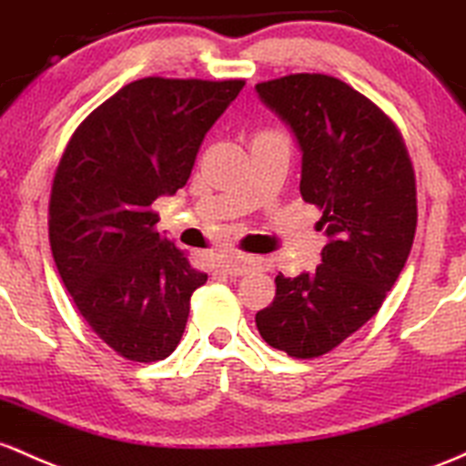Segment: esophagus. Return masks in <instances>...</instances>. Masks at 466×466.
I'll use <instances>...</instances> for the list:
<instances>
[{"instance_id": "34e87169", "label": "esophagus", "mask_w": 466, "mask_h": 466, "mask_svg": "<svg viewBox=\"0 0 466 466\" xmlns=\"http://www.w3.org/2000/svg\"><path fill=\"white\" fill-rule=\"evenodd\" d=\"M259 266V259L253 255H235V258L222 261V270L231 277H242L253 273Z\"/></svg>"}]
</instances>
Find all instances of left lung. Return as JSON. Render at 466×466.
Returning <instances> with one entry per match:
<instances>
[{
  "label": "left lung",
  "instance_id": "obj_1",
  "mask_svg": "<svg viewBox=\"0 0 466 466\" xmlns=\"http://www.w3.org/2000/svg\"><path fill=\"white\" fill-rule=\"evenodd\" d=\"M255 90L295 134L301 198L328 235L315 273L277 275L255 323L268 346L315 359L368 323L399 279L416 233L414 169L388 114L339 78L289 75Z\"/></svg>",
  "mask_w": 466,
  "mask_h": 466
}]
</instances>
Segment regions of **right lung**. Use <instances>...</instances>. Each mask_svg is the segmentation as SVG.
Instances as JSON below:
<instances>
[{
  "mask_svg": "<svg viewBox=\"0 0 466 466\" xmlns=\"http://www.w3.org/2000/svg\"><path fill=\"white\" fill-rule=\"evenodd\" d=\"M242 87V78H140L94 109L61 156L52 258L87 326L123 359L163 360L180 343L207 273L156 231L151 205L187 185L207 132Z\"/></svg>",
  "mask_w": 466,
  "mask_h": 466,
  "instance_id": "right-lung-1",
  "label": "right lung"
}]
</instances>
